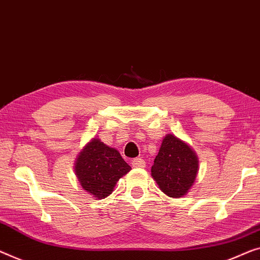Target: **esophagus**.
Instances as JSON below:
<instances>
[{
	"label": "esophagus",
	"instance_id": "obj_1",
	"mask_svg": "<svg viewBox=\"0 0 260 260\" xmlns=\"http://www.w3.org/2000/svg\"><path fill=\"white\" fill-rule=\"evenodd\" d=\"M132 166H133L134 168H145L146 167V162L143 158L140 157H137L134 158L133 161H132Z\"/></svg>",
	"mask_w": 260,
	"mask_h": 260
}]
</instances>
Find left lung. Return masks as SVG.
Wrapping results in <instances>:
<instances>
[{
	"label": "left lung",
	"mask_w": 260,
	"mask_h": 260,
	"mask_svg": "<svg viewBox=\"0 0 260 260\" xmlns=\"http://www.w3.org/2000/svg\"><path fill=\"white\" fill-rule=\"evenodd\" d=\"M199 157L187 142L167 134L152 166V177L162 192L169 197L184 196L195 183Z\"/></svg>",
	"instance_id": "left-lung-1"
}]
</instances>
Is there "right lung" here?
Listing matches in <instances>:
<instances>
[{
    "label": "right lung",
    "instance_id": "add662e5",
    "mask_svg": "<svg viewBox=\"0 0 260 260\" xmlns=\"http://www.w3.org/2000/svg\"><path fill=\"white\" fill-rule=\"evenodd\" d=\"M132 168L115 148L93 138L76 158L75 172L81 188L98 200L110 196L117 182Z\"/></svg>",
    "mask_w": 260,
    "mask_h": 260
}]
</instances>
